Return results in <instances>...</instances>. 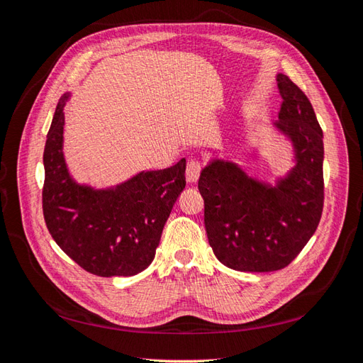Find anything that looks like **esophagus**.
<instances>
[{"label":"esophagus","mask_w":363,"mask_h":363,"mask_svg":"<svg viewBox=\"0 0 363 363\" xmlns=\"http://www.w3.org/2000/svg\"><path fill=\"white\" fill-rule=\"evenodd\" d=\"M199 173H201V162L198 159H190L189 165L186 169V177L190 184H195L199 177Z\"/></svg>","instance_id":"34e87169"}]
</instances>
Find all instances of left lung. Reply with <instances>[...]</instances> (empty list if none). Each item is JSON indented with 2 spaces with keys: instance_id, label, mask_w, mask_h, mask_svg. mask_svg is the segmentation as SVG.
<instances>
[{
  "instance_id": "8db88e82",
  "label": "left lung",
  "mask_w": 363,
  "mask_h": 363,
  "mask_svg": "<svg viewBox=\"0 0 363 363\" xmlns=\"http://www.w3.org/2000/svg\"><path fill=\"white\" fill-rule=\"evenodd\" d=\"M282 96L274 128L293 145L295 167L274 186L234 162L213 159L198 181L204 226L213 254L237 272H277L311 240L323 212V130L309 98L277 74Z\"/></svg>"
}]
</instances>
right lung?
<instances>
[{
    "label": "right lung",
    "instance_id": "right-lung-1",
    "mask_svg": "<svg viewBox=\"0 0 363 363\" xmlns=\"http://www.w3.org/2000/svg\"><path fill=\"white\" fill-rule=\"evenodd\" d=\"M68 96L56 107L43 151L46 228L60 250L86 272L134 276L156 256L162 229L186 187V159L165 169L142 172L111 189L78 184L62 150Z\"/></svg>",
    "mask_w": 363,
    "mask_h": 363
}]
</instances>
